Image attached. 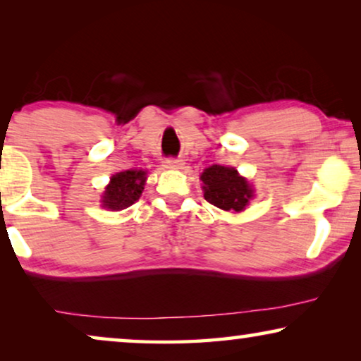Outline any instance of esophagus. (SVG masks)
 I'll return each mask as SVG.
<instances>
[{
	"mask_svg": "<svg viewBox=\"0 0 361 361\" xmlns=\"http://www.w3.org/2000/svg\"><path fill=\"white\" fill-rule=\"evenodd\" d=\"M164 166L167 169H180V167L184 166V161L176 159V157H169V159L164 161Z\"/></svg>",
	"mask_w": 361,
	"mask_h": 361,
	"instance_id": "obj_1",
	"label": "esophagus"
}]
</instances>
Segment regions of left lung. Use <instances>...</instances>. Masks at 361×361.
Segmentation results:
<instances>
[{
  "instance_id": "1",
  "label": "left lung",
  "mask_w": 361,
  "mask_h": 361,
  "mask_svg": "<svg viewBox=\"0 0 361 361\" xmlns=\"http://www.w3.org/2000/svg\"><path fill=\"white\" fill-rule=\"evenodd\" d=\"M204 182V197L209 204L221 210L241 212L253 197L248 180L238 176L233 167L210 166L200 176Z\"/></svg>"
}]
</instances>
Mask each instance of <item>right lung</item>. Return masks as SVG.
<instances>
[{"mask_svg": "<svg viewBox=\"0 0 361 361\" xmlns=\"http://www.w3.org/2000/svg\"><path fill=\"white\" fill-rule=\"evenodd\" d=\"M145 171H125L111 177L110 185L103 194V207L111 210H123L135 204L145 189Z\"/></svg>", "mask_w": 361, "mask_h": 361, "instance_id": "right-lung-1", "label": "right lung"}]
</instances>
